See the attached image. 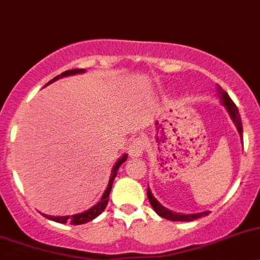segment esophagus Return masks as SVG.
Returning a JSON list of instances; mask_svg holds the SVG:
<instances>
[{"mask_svg": "<svg viewBox=\"0 0 260 260\" xmlns=\"http://www.w3.org/2000/svg\"><path fill=\"white\" fill-rule=\"evenodd\" d=\"M144 147H145V142L142 139V138H137V139L133 140L132 145L128 147V154L130 157L137 158L140 157L144 152Z\"/></svg>", "mask_w": 260, "mask_h": 260, "instance_id": "34e87169", "label": "esophagus"}]
</instances>
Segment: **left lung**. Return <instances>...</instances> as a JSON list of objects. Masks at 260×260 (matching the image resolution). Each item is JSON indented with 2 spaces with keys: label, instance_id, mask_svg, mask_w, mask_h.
Here are the masks:
<instances>
[{
  "label": "left lung",
  "instance_id": "8db88e82",
  "mask_svg": "<svg viewBox=\"0 0 260 260\" xmlns=\"http://www.w3.org/2000/svg\"><path fill=\"white\" fill-rule=\"evenodd\" d=\"M217 93H218V98H219V102H221L222 106H224V108L227 110L229 112L230 117H231L232 122L235 123L236 126L237 132H239L240 135V139L243 140V123H241V117H240V113L239 110H237L236 105L232 102V100L230 98V95L227 94L226 91L221 88V86H217ZM147 195H148V199H149L150 204H152L153 209L155 211V213L158 216H160L162 218L166 219H170V221H181V222H190V221H194V219L200 218V217H204L209 213L208 211L206 212H200V213H191V214H182V213H176V212H172L170 209L165 208V207L153 197L152 191L148 187L147 190Z\"/></svg>",
  "mask_w": 260,
  "mask_h": 260
}]
</instances>
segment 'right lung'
<instances>
[{"instance_id": "obj_1", "label": "right lung", "mask_w": 260, "mask_h": 260, "mask_svg": "<svg viewBox=\"0 0 260 260\" xmlns=\"http://www.w3.org/2000/svg\"><path fill=\"white\" fill-rule=\"evenodd\" d=\"M84 73H85V70H84V69H74V70H68V71H65V73L61 74V75H57L56 78L52 79V80L49 81L48 84H46V85H49V84L53 83V81L58 80V79H61V78H65V76L76 75V74H84ZM126 159H127V154H123V155H121V157L118 158L117 162L115 163V166H113V169H112V172H111V177H110V181H108L107 189L105 190L102 198H101V200L97 203V204H95V206H93L91 208H89L88 211L81 212V213H78V214H73V216L54 217V216H47V214H43V216L46 217V218L51 219V221L58 222V223H68L69 222V223H71V224H84V223H86V222H90V221H93L94 218H97V217L100 216L103 211H105L106 207H107L108 200H110V198L108 197H110L111 189H112L113 180H115L116 175H117V171H118V169H120V166L122 165Z\"/></svg>"}]
</instances>
